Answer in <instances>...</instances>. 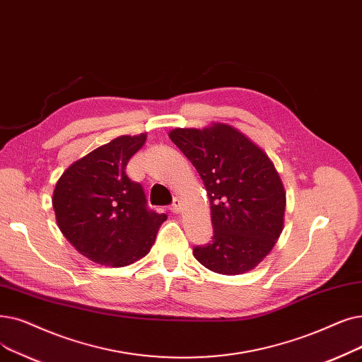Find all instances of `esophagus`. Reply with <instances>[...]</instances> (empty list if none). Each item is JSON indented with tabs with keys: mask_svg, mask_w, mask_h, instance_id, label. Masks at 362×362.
I'll return each mask as SVG.
<instances>
[{
	"mask_svg": "<svg viewBox=\"0 0 362 362\" xmlns=\"http://www.w3.org/2000/svg\"><path fill=\"white\" fill-rule=\"evenodd\" d=\"M180 207H182L180 199H179V198H175V201H173V204L170 206V210H171V213H179V211H180Z\"/></svg>",
	"mask_w": 362,
	"mask_h": 362,
	"instance_id": "34e87169",
	"label": "esophagus"
}]
</instances>
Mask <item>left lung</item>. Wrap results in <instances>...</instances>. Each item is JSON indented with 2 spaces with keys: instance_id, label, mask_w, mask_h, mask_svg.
<instances>
[{
  "instance_id": "1",
  "label": "left lung",
  "mask_w": 362,
  "mask_h": 362,
  "mask_svg": "<svg viewBox=\"0 0 362 362\" xmlns=\"http://www.w3.org/2000/svg\"><path fill=\"white\" fill-rule=\"evenodd\" d=\"M197 168L210 198L213 241L195 259L222 275H241L269 255L284 226L286 191L268 155L232 125L168 133Z\"/></svg>"
}]
</instances>
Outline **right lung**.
<instances>
[{"label": "right lung", "mask_w": 362, "mask_h": 362, "mask_svg": "<svg viewBox=\"0 0 362 362\" xmlns=\"http://www.w3.org/2000/svg\"><path fill=\"white\" fill-rule=\"evenodd\" d=\"M146 133L119 136L71 164L56 183L53 209L65 238L91 262L121 268L149 253L165 214L148 209L125 167Z\"/></svg>", "instance_id": "add662e5"}]
</instances>
